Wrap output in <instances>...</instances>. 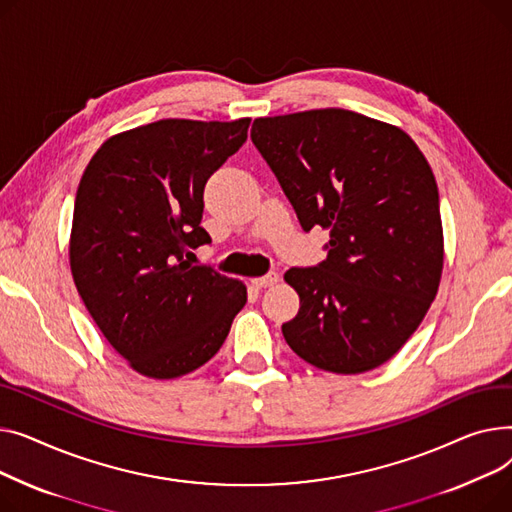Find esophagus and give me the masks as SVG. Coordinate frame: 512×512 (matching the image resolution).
Listing matches in <instances>:
<instances>
[{
	"mask_svg": "<svg viewBox=\"0 0 512 512\" xmlns=\"http://www.w3.org/2000/svg\"><path fill=\"white\" fill-rule=\"evenodd\" d=\"M250 283H252L256 289L273 287V285H277V283H279V275H277V273H268V275H264V277H256V279H252Z\"/></svg>",
	"mask_w": 512,
	"mask_h": 512,
	"instance_id": "obj_1",
	"label": "esophagus"
}]
</instances>
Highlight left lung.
Returning a JSON list of instances; mask_svg holds the SVG:
<instances>
[{
  "label": "left lung",
  "instance_id": "left-lung-1",
  "mask_svg": "<svg viewBox=\"0 0 512 512\" xmlns=\"http://www.w3.org/2000/svg\"><path fill=\"white\" fill-rule=\"evenodd\" d=\"M252 142L304 231H328V256L289 268L299 312L287 345L333 374L388 362L440 287L444 235L430 163L401 128L347 109L258 117Z\"/></svg>",
  "mask_w": 512,
  "mask_h": 512
}]
</instances>
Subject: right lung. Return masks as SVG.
Here are the masks:
<instances>
[{
  "label": "right lung",
  "mask_w": 512,
  "mask_h": 512,
  "mask_svg": "<svg viewBox=\"0 0 512 512\" xmlns=\"http://www.w3.org/2000/svg\"><path fill=\"white\" fill-rule=\"evenodd\" d=\"M233 122L159 119L107 138L78 184L70 268L109 345L138 374L171 380L225 343L248 289L194 266L210 244L200 227L204 186L248 138Z\"/></svg>",
  "instance_id": "1"
}]
</instances>
